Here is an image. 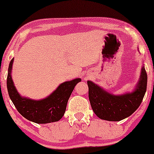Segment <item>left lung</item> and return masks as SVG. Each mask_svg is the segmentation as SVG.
Segmentation results:
<instances>
[{"mask_svg":"<svg viewBox=\"0 0 154 154\" xmlns=\"http://www.w3.org/2000/svg\"><path fill=\"white\" fill-rule=\"evenodd\" d=\"M89 86V99L93 112L101 119L120 121L129 117L140 106L146 91L147 75L142 67L140 78L133 92L120 96L103 90L92 82H87Z\"/></svg>","mask_w":154,"mask_h":154,"instance_id":"1","label":"left lung"}]
</instances>
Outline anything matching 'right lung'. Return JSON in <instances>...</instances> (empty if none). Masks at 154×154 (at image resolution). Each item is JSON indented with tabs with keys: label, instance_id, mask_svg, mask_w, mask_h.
<instances>
[{
	"label": "right lung",
	"instance_id": "right-lung-1",
	"mask_svg": "<svg viewBox=\"0 0 154 154\" xmlns=\"http://www.w3.org/2000/svg\"><path fill=\"white\" fill-rule=\"evenodd\" d=\"M12 58L8 68L7 88L12 103L18 112L25 119L36 123H48L60 120L66 109L68 100L76 84L81 82L78 78L60 84L50 96L41 100H33L21 96L14 85L11 78Z\"/></svg>",
	"mask_w": 154,
	"mask_h": 154
}]
</instances>
